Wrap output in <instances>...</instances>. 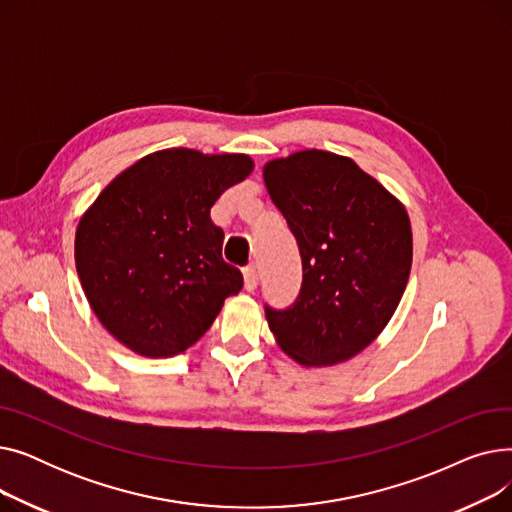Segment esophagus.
I'll use <instances>...</instances> for the list:
<instances>
[{
    "instance_id": "34e87169",
    "label": "esophagus",
    "mask_w": 512,
    "mask_h": 512,
    "mask_svg": "<svg viewBox=\"0 0 512 512\" xmlns=\"http://www.w3.org/2000/svg\"><path fill=\"white\" fill-rule=\"evenodd\" d=\"M242 278H245V290L247 292H253L257 288V282H259V274L255 267H247L245 272H242Z\"/></svg>"
}]
</instances>
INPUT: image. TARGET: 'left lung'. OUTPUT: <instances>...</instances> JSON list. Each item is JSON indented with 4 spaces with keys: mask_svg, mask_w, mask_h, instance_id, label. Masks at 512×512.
<instances>
[{
    "mask_svg": "<svg viewBox=\"0 0 512 512\" xmlns=\"http://www.w3.org/2000/svg\"><path fill=\"white\" fill-rule=\"evenodd\" d=\"M265 188L297 238L299 299L265 307L282 351L305 367L353 359L388 326L413 261L405 205L351 157L305 149L263 166Z\"/></svg>",
    "mask_w": 512,
    "mask_h": 512,
    "instance_id": "8db88e82",
    "label": "left lung"
}]
</instances>
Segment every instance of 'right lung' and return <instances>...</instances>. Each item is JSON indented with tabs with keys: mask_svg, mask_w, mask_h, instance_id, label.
Listing matches in <instances>:
<instances>
[{
	"mask_svg": "<svg viewBox=\"0 0 512 512\" xmlns=\"http://www.w3.org/2000/svg\"><path fill=\"white\" fill-rule=\"evenodd\" d=\"M253 172L245 153L164 149L107 184L74 238L76 272L101 326L143 357H174L213 324L242 274L222 259L209 218Z\"/></svg>",
	"mask_w": 512,
	"mask_h": 512,
	"instance_id": "1",
	"label": "right lung"
}]
</instances>
